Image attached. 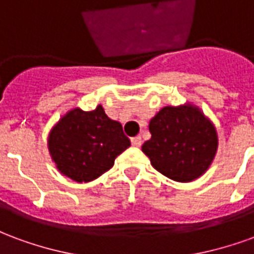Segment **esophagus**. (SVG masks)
<instances>
[{"instance_id":"34e87169","label":"esophagus","mask_w":254,"mask_h":254,"mask_svg":"<svg viewBox=\"0 0 254 254\" xmlns=\"http://www.w3.org/2000/svg\"><path fill=\"white\" fill-rule=\"evenodd\" d=\"M130 141H132L133 147H140V145H141V137H140V136H136V137H133Z\"/></svg>"}]
</instances>
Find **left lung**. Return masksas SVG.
Returning <instances> with one entry per match:
<instances>
[{
    "mask_svg": "<svg viewBox=\"0 0 254 254\" xmlns=\"http://www.w3.org/2000/svg\"><path fill=\"white\" fill-rule=\"evenodd\" d=\"M149 132L143 152L156 170L174 181L198 178L216 154L215 127L191 105L163 107L149 122Z\"/></svg>",
    "mask_w": 254,
    "mask_h": 254,
    "instance_id": "obj_1",
    "label": "left lung"
}]
</instances>
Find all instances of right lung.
I'll return each instance as SVG.
<instances>
[{"label":"right lung","mask_w":254,"mask_h":254,"mask_svg":"<svg viewBox=\"0 0 254 254\" xmlns=\"http://www.w3.org/2000/svg\"><path fill=\"white\" fill-rule=\"evenodd\" d=\"M129 145L121 124L106 116L102 106L92 111H69L49 136L57 169L76 182L92 181L110 170Z\"/></svg>","instance_id":"obj_1"}]
</instances>
